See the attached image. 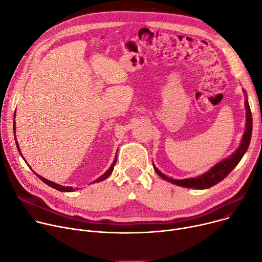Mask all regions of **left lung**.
<instances>
[{"mask_svg": "<svg viewBox=\"0 0 262 262\" xmlns=\"http://www.w3.org/2000/svg\"><path fill=\"white\" fill-rule=\"evenodd\" d=\"M243 93L245 95V111H247V119H245V130L242 135L241 142L239 147L230 155L228 158L222 160L218 164L212 166L208 171L202 173L201 176H198L195 178H188V179H183V180H176L172 178H168L163 172H161L159 169L153 164V168H155L156 172L165 181L170 182L174 185L186 187V188H193V189H207L209 187H212L216 184L220 183L222 180H224L229 172L233 170V169L239 164L241 159L247 152L251 137H252V130H253V118H252V112L250 109V104L248 100L247 92L243 90Z\"/></svg>", "mask_w": 262, "mask_h": 262, "instance_id": "left-lung-1", "label": "left lung"}]
</instances>
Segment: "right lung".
Instances as JSON below:
<instances>
[{"instance_id": "add662e5", "label": "right lung", "mask_w": 262, "mask_h": 262, "mask_svg": "<svg viewBox=\"0 0 262 262\" xmlns=\"http://www.w3.org/2000/svg\"><path fill=\"white\" fill-rule=\"evenodd\" d=\"M14 117H15V112H14ZM13 133H14V140H15V145H17V148H18V151H19V153L21 155V157L23 158V156H22V153H21V150H20V147H19V144H18V142H17V138H15V120L13 119ZM23 160L25 161V159L23 158ZM116 160H117V157L115 156V158H114V161H113V163H112V165L110 166V168L107 169V170L102 174V176H100L98 179H96L95 181H93L92 183H98V182H101V181H103L104 179H106L107 177H109L111 173H112V171H113V169H114V166H115V163H116ZM25 163H26V161H25ZM27 164V163H26ZM33 170V169H32ZM34 171V170H33ZM36 173V172H35ZM37 174V173H36ZM38 176V178L41 180V181H43L45 184H48L49 186H51V187H53V188H55V189H57V190H59V191H64V192H72V191H74V190H78L79 188H73V187H71V186H62V185H59V184H57V183H55V182H52V181H50V180H46L45 178H42L41 176H39V174H37ZM91 183V184H92Z\"/></svg>"}]
</instances>
